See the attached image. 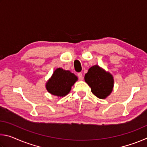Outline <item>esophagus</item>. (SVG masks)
<instances>
[{
    "label": "esophagus",
    "mask_w": 147,
    "mask_h": 147,
    "mask_svg": "<svg viewBox=\"0 0 147 147\" xmlns=\"http://www.w3.org/2000/svg\"><path fill=\"white\" fill-rule=\"evenodd\" d=\"M78 77L80 80H83V76H82V74L81 73H78Z\"/></svg>",
    "instance_id": "34e87169"
}]
</instances>
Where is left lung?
I'll list each match as a JSON object with an SVG mask.
<instances>
[{"label":"left lung","instance_id":"left-lung-1","mask_svg":"<svg viewBox=\"0 0 147 147\" xmlns=\"http://www.w3.org/2000/svg\"><path fill=\"white\" fill-rule=\"evenodd\" d=\"M84 80L91 88L92 93L99 98H106L112 91V75L98 65H94L89 69Z\"/></svg>","mask_w":147,"mask_h":147}]
</instances>
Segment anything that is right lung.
Here are the masks:
<instances>
[{
	"mask_svg": "<svg viewBox=\"0 0 147 147\" xmlns=\"http://www.w3.org/2000/svg\"><path fill=\"white\" fill-rule=\"evenodd\" d=\"M77 80V76L71 72L58 68L47 83L46 88L50 93L61 97L70 92L71 87Z\"/></svg>",
	"mask_w": 147,
	"mask_h": 147,
	"instance_id": "1",
	"label": "right lung"
}]
</instances>
